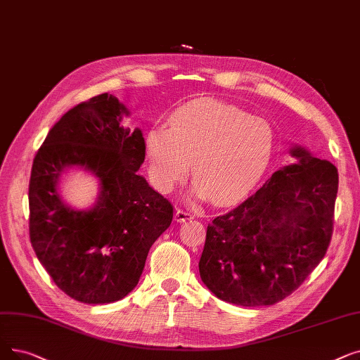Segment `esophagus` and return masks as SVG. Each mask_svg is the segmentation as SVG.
<instances>
[{
	"mask_svg": "<svg viewBox=\"0 0 360 360\" xmlns=\"http://www.w3.org/2000/svg\"><path fill=\"white\" fill-rule=\"evenodd\" d=\"M194 216L190 213V212H185L182 209H178L175 212V221L176 222H186V221H191Z\"/></svg>",
	"mask_w": 360,
	"mask_h": 360,
	"instance_id": "1",
	"label": "esophagus"
}]
</instances>
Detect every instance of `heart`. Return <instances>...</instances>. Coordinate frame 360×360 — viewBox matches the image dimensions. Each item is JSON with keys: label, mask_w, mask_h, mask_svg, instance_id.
Listing matches in <instances>:
<instances>
[{"label": "heart", "mask_w": 360, "mask_h": 360, "mask_svg": "<svg viewBox=\"0 0 360 360\" xmlns=\"http://www.w3.org/2000/svg\"><path fill=\"white\" fill-rule=\"evenodd\" d=\"M275 128L243 108L201 98L179 107L169 129L154 127L146 135L148 175L162 193H170L190 175L194 195L231 205L252 191L275 148Z\"/></svg>", "instance_id": "obj_1"}]
</instances>
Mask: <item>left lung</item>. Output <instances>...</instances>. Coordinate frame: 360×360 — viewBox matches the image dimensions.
<instances>
[{"mask_svg":"<svg viewBox=\"0 0 360 360\" xmlns=\"http://www.w3.org/2000/svg\"><path fill=\"white\" fill-rule=\"evenodd\" d=\"M252 197L207 226L198 269L224 302L245 307L284 300L302 285L330 245L337 167L306 148Z\"/></svg>","mask_w":360,"mask_h":360,"instance_id":"obj_1","label":"left lung"}]
</instances>
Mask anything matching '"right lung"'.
Segmentation results:
<instances>
[{"label":"right lung","mask_w":360,"mask_h":360,"mask_svg":"<svg viewBox=\"0 0 360 360\" xmlns=\"http://www.w3.org/2000/svg\"><path fill=\"white\" fill-rule=\"evenodd\" d=\"M129 115L101 94L61 116L38 150L29 181V236L56 285L88 304L128 295L144 271L150 247L170 226L174 206L138 175L146 159L141 129L123 127ZM82 167L101 181L91 210L68 207L60 175Z\"/></svg>","instance_id":"obj_1"}]
</instances>
